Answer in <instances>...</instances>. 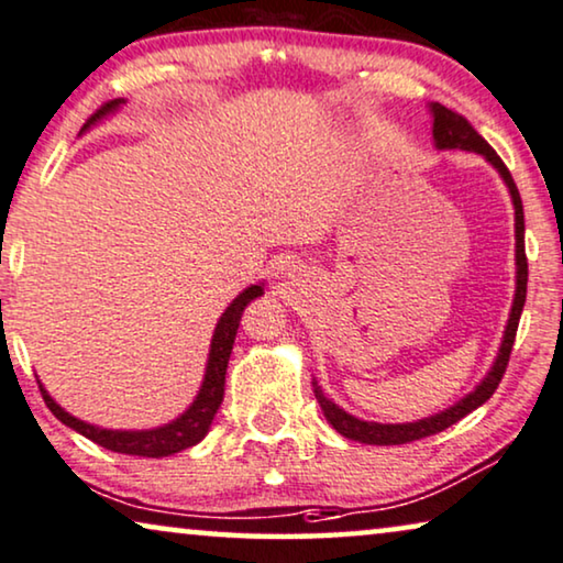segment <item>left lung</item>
<instances>
[{
    "mask_svg": "<svg viewBox=\"0 0 563 563\" xmlns=\"http://www.w3.org/2000/svg\"><path fill=\"white\" fill-rule=\"evenodd\" d=\"M429 114H431V132H433V147L437 150H466V153H477L485 157V161L493 165V168L500 173L503 184L508 186L512 209H516V298H512V308L508 316V327L503 331V344L497 350V357L493 362V367L482 383L474 387L470 395H464L462 400H456L454 406L446 410H439L429 418H421V421L413 423H375V421H362V418L346 413L344 408H339L334 400L327 398V393L321 390L319 379L313 377V393L316 400L327 416V421L334 426V429L342 433L344 439L360 441V443H375V446H398V443H408V441H418L426 437H433L449 426H454L456 421H462L464 416H470L472 410H477L482 402H487L493 398V393L500 385V379L505 375V367H508L510 352H512V342H516V331H518V321L522 313V306H526V285H528V260H526V221H522V201L518 194L516 180H512L510 170L505 168V163L500 161V155L495 153L493 147L487 145V140L477 134V130L464 120L462 114L451 112L439 101H431L429 104Z\"/></svg>",
    "mask_w": 563,
    "mask_h": 563,
    "instance_id": "1",
    "label": "left lung"
}]
</instances>
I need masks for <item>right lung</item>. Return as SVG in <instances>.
<instances>
[{"label": "right lung", "mask_w": 563, "mask_h": 563, "mask_svg": "<svg viewBox=\"0 0 563 563\" xmlns=\"http://www.w3.org/2000/svg\"><path fill=\"white\" fill-rule=\"evenodd\" d=\"M124 104H126L124 99L109 101V104L101 107L99 112L81 126V134L86 130H91L93 124L104 122L107 117L120 112ZM263 292H265V283L250 285V288H244L240 296H236L232 303L227 306V311L221 313V319L217 321V329H213V336H211L209 360H206V372H203L199 393H196L191 406H188L178 418H173L170 423L157 426V429H142V431L101 429V426L86 423V421H81V418L70 416L66 408H60L58 402L51 398V393H47L41 383L45 406L51 408V413L58 418L60 423H66L68 429L78 431L81 437L91 439L93 443H99V446L117 451V454L161 459V456H170V454H178V451H184V449L196 446V443H199L206 433H209L213 416H217L221 400H224L227 364H229V354H232L234 336H236V329H240V319H242L244 308H247L250 300L263 296Z\"/></svg>", "instance_id": "1"}]
</instances>
